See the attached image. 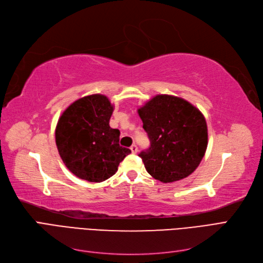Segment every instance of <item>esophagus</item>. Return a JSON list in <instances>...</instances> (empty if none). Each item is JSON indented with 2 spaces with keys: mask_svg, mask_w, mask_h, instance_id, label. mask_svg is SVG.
<instances>
[{
  "mask_svg": "<svg viewBox=\"0 0 263 263\" xmlns=\"http://www.w3.org/2000/svg\"><path fill=\"white\" fill-rule=\"evenodd\" d=\"M130 150H132V153H133V154H137V151H138V147H137L136 145H133V146L130 147Z\"/></svg>",
  "mask_w": 263,
  "mask_h": 263,
  "instance_id": "esophagus-1",
  "label": "esophagus"
}]
</instances>
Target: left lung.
<instances>
[{"instance_id": "1", "label": "left lung", "mask_w": 263, "mask_h": 263, "mask_svg": "<svg viewBox=\"0 0 263 263\" xmlns=\"http://www.w3.org/2000/svg\"><path fill=\"white\" fill-rule=\"evenodd\" d=\"M149 149L141 151L147 172L171 183L189 177L208 148V125L201 110L184 99L159 94L138 108Z\"/></svg>"}]
</instances>
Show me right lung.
<instances>
[{
	"instance_id": "obj_1",
	"label": "right lung",
	"mask_w": 263,
	"mask_h": 263,
	"mask_svg": "<svg viewBox=\"0 0 263 263\" xmlns=\"http://www.w3.org/2000/svg\"><path fill=\"white\" fill-rule=\"evenodd\" d=\"M114 106L102 94L81 98L67 107L55 127V145L63 163L76 177L103 182L116 173L129 155L119 146L118 129L110 128Z\"/></svg>"
}]
</instances>
